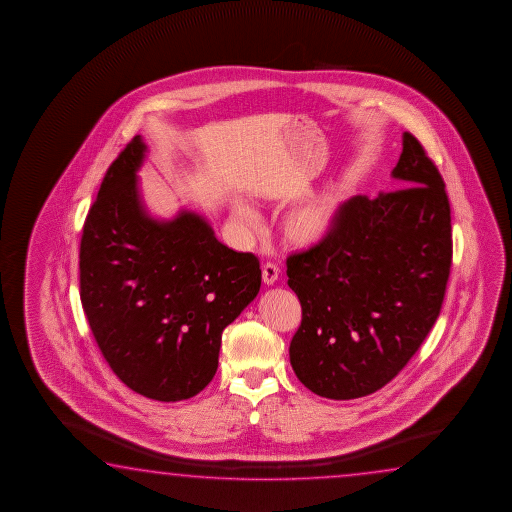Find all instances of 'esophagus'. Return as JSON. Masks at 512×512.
<instances>
[{
	"mask_svg": "<svg viewBox=\"0 0 512 512\" xmlns=\"http://www.w3.org/2000/svg\"><path fill=\"white\" fill-rule=\"evenodd\" d=\"M261 270H263V281H265V285H274V283L278 281L279 269L276 263L267 261Z\"/></svg>",
	"mask_w": 512,
	"mask_h": 512,
	"instance_id": "34e87169",
	"label": "esophagus"
}]
</instances>
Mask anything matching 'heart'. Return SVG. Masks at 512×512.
I'll list each match as a JSON object with an SVG mask.
<instances>
[{"instance_id":"b5f03b06","label":"heart","mask_w":512,"mask_h":512,"mask_svg":"<svg viewBox=\"0 0 512 512\" xmlns=\"http://www.w3.org/2000/svg\"><path fill=\"white\" fill-rule=\"evenodd\" d=\"M234 220L240 226L249 231L256 233L261 229L260 213L256 209H252L247 204H236L234 206ZM335 217V200L324 199L312 200L308 204H304L299 209H295L294 213L288 217V233L299 243H315L322 240L333 224Z\"/></svg>"}]
</instances>
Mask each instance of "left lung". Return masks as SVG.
I'll return each mask as SVG.
<instances>
[{"label": "left lung", "mask_w": 512, "mask_h": 512, "mask_svg": "<svg viewBox=\"0 0 512 512\" xmlns=\"http://www.w3.org/2000/svg\"><path fill=\"white\" fill-rule=\"evenodd\" d=\"M392 177L407 188L351 197L321 242L286 258L288 286L303 308L290 364L322 398L382 389L441 312L453 254L450 200L410 132Z\"/></svg>", "instance_id": "obj_1"}]
</instances>
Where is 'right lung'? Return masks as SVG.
I'll use <instances>...</instances> for the list:
<instances>
[{
	"mask_svg": "<svg viewBox=\"0 0 512 512\" xmlns=\"http://www.w3.org/2000/svg\"><path fill=\"white\" fill-rule=\"evenodd\" d=\"M145 150L141 136L123 148L87 213L80 301L105 362L129 389L181 401L217 373L222 331L260 292V260L218 242L191 211L150 217L136 177Z\"/></svg>",
	"mask_w": 512,
	"mask_h": 512,
	"instance_id": "1",
	"label": "right lung"
}]
</instances>
